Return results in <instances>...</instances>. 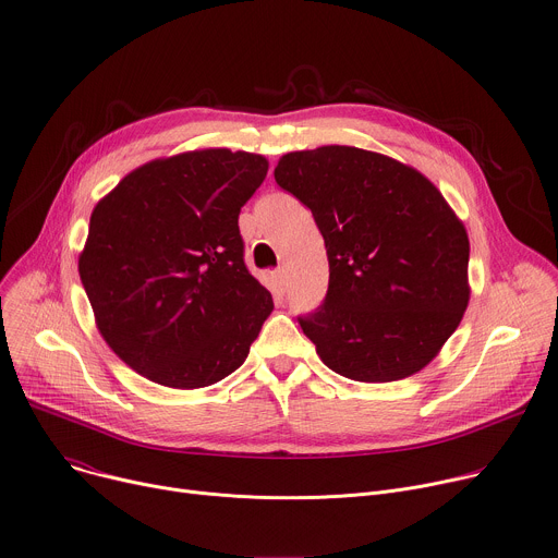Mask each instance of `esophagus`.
I'll use <instances>...</instances> for the list:
<instances>
[{
	"label": "esophagus",
	"mask_w": 558,
	"mask_h": 558,
	"mask_svg": "<svg viewBox=\"0 0 558 558\" xmlns=\"http://www.w3.org/2000/svg\"><path fill=\"white\" fill-rule=\"evenodd\" d=\"M274 280H276L278 291H280V293H284V291H287V284H289V276H287V271H284V269H278V271L274 274Z\"/></svg>",
	"instance_id": "1"
}]
</instances>
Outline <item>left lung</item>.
<instances>
[{"label": "left lung", "instance_id": "left-lung-1", "mask_svg": "<svg viewBox=\"0 0 558 558\" xmlns=\"http://www.w3.org/2000/svg\"><path fill=\"white\" fill-rule=\"evenodd\" d=\"M276 182L310 207L325 238L329 289L298 318L320 361L359 383L427 367L470 305V238L436 184L356 146L293 150Z\"/></svg>", "mask_w": 558, "mask_h": 558}]
</instances>
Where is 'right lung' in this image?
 I'll use <instances>...</instances> for the list:
<instances>
[{
    "label": "right lung",
    "instance_id": "obj_1",
    "mask_svg": "<svg viewBox=\"0 0 558 558\" xmlns=\"http://www.w3.org/2000/svg\"><path fill=\"white\" fill-rule=\"evenodd\" d=\"M267 171L258 154L195 148L133 169L95 205L77 260L95 327L150 383L227 378L274 312L238 229Z\"/></svg>",
    "mask_w": 558,
    "mask_h": 558
}]
</instances>
